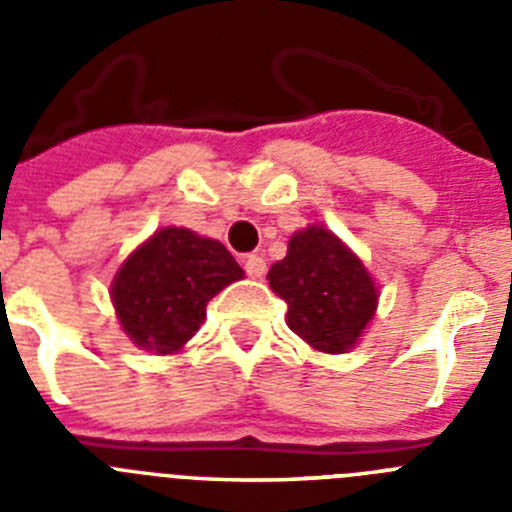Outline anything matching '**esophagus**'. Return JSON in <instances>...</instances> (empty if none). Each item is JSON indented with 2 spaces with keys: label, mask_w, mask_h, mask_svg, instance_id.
<instances>
[{
  "label": "esophagus",
  "mask_w": 512,
  "mask_h": 512,
  "mask_svg": "<svg viewBox=\"0 0 512 512\" xmlns=\"http://www.w3.org/2000/svg\"><path fill=\"white\" fill-rule=\"evenodd\" d=\"M243 269H246L248 277L261 279L266 271V259L261 253H248V256H243Z\"/></svg>",
  "instance_id": "esophagus-1"
}]
</instances>
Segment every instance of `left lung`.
Listing matches in <instances>:
<instances>
[{
	"instance_id": "8db88e82",
	"label": "left lung",
	"mask_w": 512,
	"mask_h": 512,
	"mask_svg": "<svg viewBox=\"0 0 512 512\" xmlns=\"http://www.w3.org/2000/svg\"><path fill=\"white\" fill-rule=\"evenodd\" d=\"M269 287L287 302V325L323 354L354 348L377 312V284L338 235L307 225L271 266Z\"/></svg>"
}]
</instances>
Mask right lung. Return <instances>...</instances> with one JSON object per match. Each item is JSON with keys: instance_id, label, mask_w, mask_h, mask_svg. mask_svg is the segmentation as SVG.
<instances>
[{"instance_id": "obj_1", "label": "right lung", "mask_w": 512, "mask_h": 512, "mask_svg": "<svg viewBox=\"0 0 512 512\" xmlns=\"http://www.w3.org/2000/svg\"><path fill=\"white\" fill-rule=\"evenodd\" d=\"M243 279L220 241L187 228H161L130 253L112 279V305L130 341L151 354H176L200 330L207 302Z\"/></svg>"}]
</instances>
